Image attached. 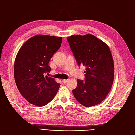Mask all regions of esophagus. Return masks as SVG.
Instances as JSON below:
<instances>
[{
	"label": "esophagus",
	"instance_id": "34e87169",
	"mask_svg": "<svg viewBox=\"0 0 135 135\" xmlns=\"http://www.w3.org/2000/svg\"><path fill=\"white\" fill-rule=\"evenodd\" d=\"M62 82H63L64 83H66L68 82V79H62Z\"/></svg>",
	"mask_w": 135,
	"mask_h": 135
}]
</instances>
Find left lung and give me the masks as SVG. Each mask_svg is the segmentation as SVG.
I'll return each mask as SVG.
<instances>
[{"instance_id": "left-lung-1", "label": "left lung", "mask_w": 135, "mask_h": 135, "mask_svg": "<svg viewBox=\"0 0 135 135\" xmlns=\"http://www.w3.org/2000/svg\"><path fill=\"white\" fill-rule=\"evenodd\" d=\"M78 65L85 66L84 81L77 79L73 93L86 107L99 104L111 89L114 66L111 52L107 44L91 34L74 35L67 38Z\"/></svg>"}]
</instances>
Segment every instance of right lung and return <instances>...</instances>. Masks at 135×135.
Segmentation results:
<instances>
[{
	"instance_id": "right-lung-1",
	"label": "right lung",
	"mask_w": 135,
	"mask_h": 135,
	"mask_svg": "<svg viewBox=\"0 0 135 135\" xmlns=\"http://www.w3.org/2000/svg\"><path fill=\"white\" fill-rule=\"evenodd\" d=\"M62 37L38 35L23 44L16 56L14 76L18 91L31 104L43 107L56 96L60 84L46 75L50 59L58 51Z\"/></svg>"
}]
</instances>
